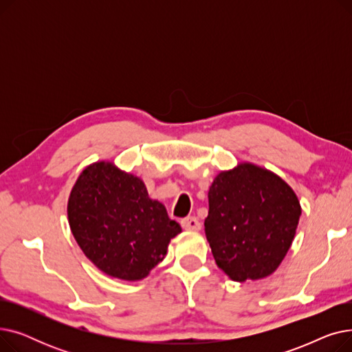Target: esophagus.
<instances>
[{"mask_svg": "<svg viewBox=\"0 0 352 352\" xmlns=\"http://www.w3.org/2000/svg\"><path fill=\"white\" fill-rule=\"evenodd\" d=\"M181 226L184 230L187 231H199L201 230V223L195 217H187L181 221Z\"/></svg>", "mask_w": 352, "mask_h": 352, "instance_id": "esophagus-1", "label": "esophagus"}]
</instances>
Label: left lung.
Returning <instances> with one entry per match:
<instances>
[{
	"mask_svg": "<svg viewBox=\"0 0 352 352\" xmlns=\"http://www.w3.org/2000/svg\"><path fill=\"white\" fill-rule=\"evenodd\" d=\"M208 204L207 241L232 281L263 280L280 267L302 212L287 181L265 166L238 162L217 174Z\"/></svg>",
	"mask_w": 352,
	"mask_h": 352,
	"instance_id": "obj_1",
	"label": "left lung"
}]
</instances>
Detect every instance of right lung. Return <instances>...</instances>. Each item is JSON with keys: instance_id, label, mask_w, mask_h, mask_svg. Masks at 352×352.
<instances>
[{"instance_id": "add662e5", "label": "right lung", "mask_w": 352, "mask_h": 352, "mask_svg": "<svg viewBox=\"0 0 352 352\" xmlns=\"http://www.w3.org/2000/svg\"><path fill=\"white\" fill-rule=\"evenodd\" d=\"M68 224L88 260L122 281H141L166 255L182 230L144 181L108 160L81 171L71 188Z\"/></svg>"}]
</instances>
